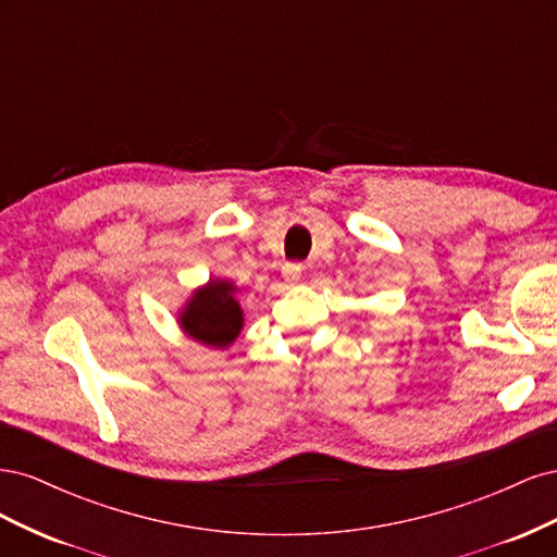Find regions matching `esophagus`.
<instances>
[{"mask_svg":"<svg viewBox=\"0 0 557 557\" xmlns=\"http://www.w3.org/2000/svg\"><path fill=\"white\" fill-rule=\"evenodd\" d=\"M299 276H301V264H297V262H285L283 264V278L285 281L297 283Z\"/></svg>","mask_w":557,"mask_h":557,"instance_id":"34e87169","label":"esophagus"}]
</instances>
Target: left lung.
<instances>
[{
  "label": "left lung",
  "instance_id": "8db88e82",
  "mask_svg": "<svg viewBox=\"0 0 557 557\" xmlns=\"http://www.w3.org/2000/svg\"><path fill=\"white\" fill-rule=\"evenodd\" d=\"M239 288L230 278H209L197 285L176 311V323L185 336L209 348H230L244 330Z\"/></svg>",
  "mask_w": 557,
  "mask_h": 557
}]
</instances>
